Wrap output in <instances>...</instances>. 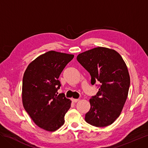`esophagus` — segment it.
Instances as JSON below:
<instances>
[{
    "label": "esophagus",
    "mask_w": 148,
    "mask_h": 148,
    "mask_svg": "<svg viewBox=\"0 0 148 148\" xmlns=\"http://www.w3.org/2000/svg\"><path fill=\"white\" fill-rule=\"evenodd\" d=\"M79 99H73V98H72V99H71V101H72V102H77L78 101H79Z\"/></svg>",
    "instance_id": "1"
}]
</instances>
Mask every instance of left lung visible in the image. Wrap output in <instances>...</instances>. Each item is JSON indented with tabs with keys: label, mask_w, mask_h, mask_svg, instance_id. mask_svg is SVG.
Segmentation results:
<instances>
[{
	"label": "left lung",
	"mask_w": 148,
	"mask_h": 148,
	"mask_svg": "<svg viewBox=\"0 0 148 148\" xmlns=\"http://www.w3.org/2000/svg\"><path fill=\"white\" fill-rule=\"evenodd\" d=\"M79 63L91 75V83L99 91L89 99L91 108L85 121L96 127L114 122L127 99L130 78L122 57L112 49L98 47L79 53Z\"/></svg>",
	"instance_id": "obj_1"
}]
</instances>
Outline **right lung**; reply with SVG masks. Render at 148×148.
<instances>
[{
	"instance_id": "obj_1",
	"label": "right lung",
	"mask_w": 148,
	"mask_h": 148,
	"mask_svg": "<svg viewBox=\"0 0 148 148\" xmlns=\"http://www.w3.org/2000/svg\"><path fill=\"white\" fill-rule=\"evenodd\" d=\"M68 53L49 51L28 66L23 78L22 101L25 110L36 125L53 132L63 125L71 101L64 93L58 78L65 66L73 59Z\"/></svg>"
}]
</instances>
